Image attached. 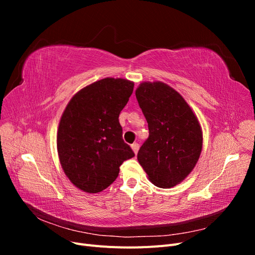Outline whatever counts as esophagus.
<instances>
[{
    "label": "esophagus",
    "mask_w": 255,
    "mask_h": 255,
    "mask_svg": "<svg viewBox=\"0 0 255 255\" xmlns=\"http://www.w3.org/2000/svg\"><path fill=\"white\" fill-rule=\"evenodd\" d=\"M130 148H132V150H133V152L135 154H137L138 150H139V144H138V143H133V144H130Z\"/></svg>",
    "instance_id": "obj_1"
}]
</instances>
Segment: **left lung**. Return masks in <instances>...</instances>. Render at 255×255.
<instances>
[{"label": "left lung", "mask_w": 255, "mask_h": 255, "mask_svg": "<svg viewBox=\"0 0 255 255\" xmlns=\"http://www.w3.org/2000/svg\"><path fill=\"white\" fill-rule=\"evenodd\" d=\"M135 95L149 127V138L137 154L138 163L152 184L171 188L197 165L202 128L185 99L166 83L142 82Z\"/></svg>", "instance_id": "1"}]
</instances>
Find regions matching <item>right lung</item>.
<instances>
[{
  "mask_svg": "<svg viewBox=\"0 0 255 255\" xmlns=\"http://www.w3.org/2000/svg\"><path fill=\"white\" fill-rule=\"evenodd\" d=\"M133 89L132 81L105 78L79 90L67 104L57 128V153L76 188L101 192L117 179L123 161L134 156L118 119Z\"/></svg>",
  "mask_w": 255,
  "mask_h": 255,
  "instance_id": "obj_1",
  "label": "right lung"
}]
</instances>
